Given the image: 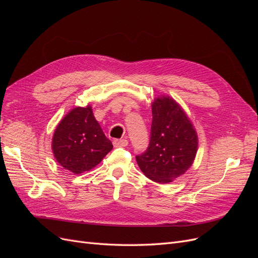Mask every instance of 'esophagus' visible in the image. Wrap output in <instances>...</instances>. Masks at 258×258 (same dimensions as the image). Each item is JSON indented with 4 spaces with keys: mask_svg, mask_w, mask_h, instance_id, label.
Here are the masks:
<instances>
[{
    "mask_svg": "<svg viewBox=\"0 0 258 258\" xmlns=\"http://www.w3.org/2000/svg\"><path fill=\"white\" fill-rule=\"evenodd\" d=\"M113 145L115 147H124V146L128 145V141H127V140H124V139H120V140L115 139L113 141Z\"/></svg>",
    "mask_w": 258,
    "mask_h": 258,
    "instance_id": "obj_1",
    "label": "esophagus"
}]
</instances>
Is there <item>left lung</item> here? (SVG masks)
I'll list each match as a JSON object with an SVG mask.
<instances>
[{
	"label": "left lung",
	"instance_id": "obj_1",
	"mask_svg": "<svg viewBox=\"0 0 258 258\" xmlns=\"http://www.w3.org/2000/svg\"><path fill=\"white\" fill-rule=\"evenodd\" d=\"M152 113L150 145L144 154L137 156V162L152 181L168 184L191 167L198 151V135L183 107L170 96L155 98Z\"/></svg>",
	"mask_w": 258,
	"mask_h": 258
}]
</instances>
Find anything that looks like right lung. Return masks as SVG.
<instances>
[{"mask_svg": "<svg viewBox=\"0 0 258 258\" xmlns=\"http://www.w3.org/2000/svg\"><path fill=\"white\" fill-rule=\"evenodd\" d=\"M113 145L101 129L91 105L72 108L54 129L51 150L61 167L74 174L98 166Z\"/></svg>", "mask_w": 258, "mask_h": 258, "instance_id": "obj_1", "label": "right lung"}]
</instances>
